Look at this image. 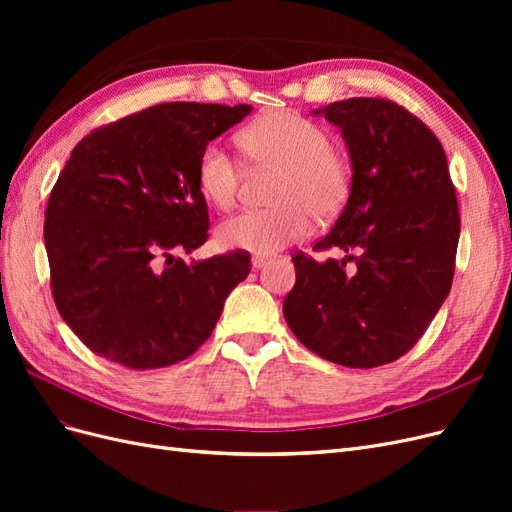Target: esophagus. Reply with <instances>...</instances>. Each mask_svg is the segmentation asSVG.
<instances>
[{
	"label": "esophagus",
	"mask_w": 512,
	"mask_h": 512,
	"mask_svg": "<svg viewBox=\"0 0 512 512\" xmlns=\"http://www.w3.org/2000/svg\"><path fill=\"white\" fill-rule=\"evenodd\" d=\"M269 260H271V256H265V254H254V256H252V267H254V269H262V267L267 265Z\"/></svg>",
	"instance_id": "1"
}]
</instances>
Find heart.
<instances>
[{
    "label": "heart",
    "instance_id": "obj_1",
    "mask_svg": "<svg viewBox=\"0 0 512 512\" xmlns=\"http://www.w3.org/2000/svg\"><path fill=\"white\" fill-rule=\"evenodd\" d=\"M252 168L277 170L269 198L273 207L247 209L218 228V243L228 250L271 254L305 239L318 220H331L344 209L352 190V162L331 145L329 130L294 111H271L237 136ZM241 164L218 145L198 153L196 185L218 209L235 205L241 188Z\"/></svg>",
    "mask_w": 512,
    "mask_h": 512
}]
</instances>
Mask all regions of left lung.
Returning <instances> with one entry per match:
<instances>
[{
  "instance_id": "1",
  "label": "left lung",
  "mask_w": 512,
  "mask_h": 512,
  "mask_svg": "<svg viewBox=\"0 0 512 512\" xmlns=\"http://www.w3.org/2000/svg\"><path fill=\"white\" fill-rule=\"evenodd\" d=\"M352 160L348 203L316 252L292 256L297 282L284 316L322 359L369 369L414 348L451 292L459 205L446 153L425 123L386 98L324 106Z\"/></svg>"
}]
</instances>
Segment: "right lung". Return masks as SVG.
Listing matches in <instances>:
<instances>
[{"label": "right lung", "instance_id": "add662e5", "mask_svg": "<svg viewBox=\"0 0 512 512\" xmlns=\"http://www.w3.org/2000/svg\"><path fill=\"white\" fill-rule=\"evenodd\" d=\"M250 104L166 102L96 128L72 149L44 220L51 292L81 342L128 369L188 359L250 273V252L185 262L209 237L196 160Z\"/></svg>", "mask_w": 512, "mask_h": 512}]
</instances>
